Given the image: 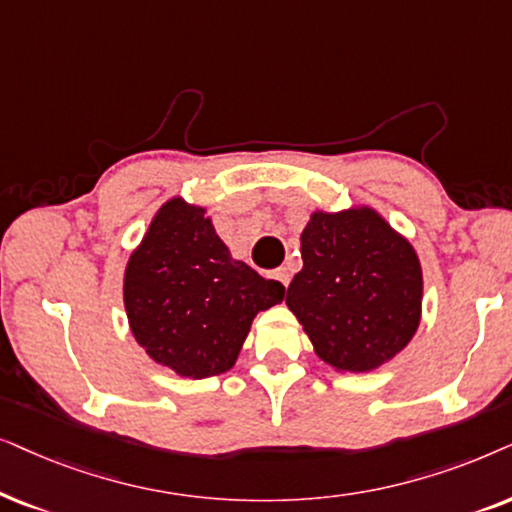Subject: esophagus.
Here are the masks:
<instances>
[{
	"mask_svg": "<svg viewBox=\"0 0 512 512\" xmlns=\"http://www.w3.org/2000/svg\"><path fill=\"white\" fill-rule=\"evenodd\" d=\"M274 278H276V281H278V283H281V285H283V288H288V283H290V271H288V269H285V267H281V269H276V271H274Z\"/></svg>",
	"mask_w": 512,
	"mask_h": 512,
	"instance_id": "obj_1",
	"label": "esophagus"
}]
</instances>
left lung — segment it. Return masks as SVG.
I'll list each match as a JSON object with an SVG mask.
<instances>
[{"label": "left lung", "instance_id": "8db88e82", "mask_svg": "<svg viewBox=\"0 0 512 512\" xmlns=\"http://www.w3.org/2000/svg\"><path fill=\"white\" fill-rule=\"evenodd\" d=\"M299 245L304 267L285 304L323 363L372 372L412 342L424 274L414 245L384 215L370 206L313 210Z\"/></svg>", "mask_w": 512, "mask_h": 512}]
</instances>
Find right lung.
Masks as SVG:
<instances>
[{"label": "right lung", "mask_w": 512, "mask_h": 512, "mask_svg": "<svg viewBox=\"0 0 512 512\" xmlns=\"http://www.w3.org/2000/svg\"><path fill=\"white\" fill-rule=\"evenodd\" d=\"M283 285L234 260L206 208L173 196L156 210L124 271L135 342L177 377L231 370L252 320L281 304Z\"/></svg>", "instance_id": "add662e5"}]
</instances>
